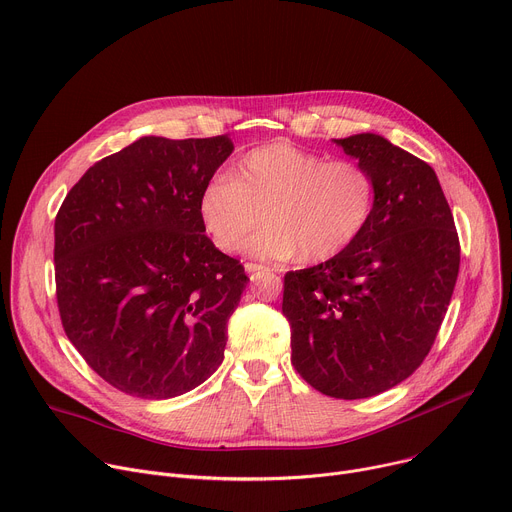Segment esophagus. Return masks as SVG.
<instances>
[{
    "label": "esophagus",
    "instance_id": "1",
    "mask_svg": "<svg viewBox=\"0 0 512 512\" xmlns=\"http://www.w3.org/2000/svg\"><path fill=\"white\" fill-rule=\"evenodd\" d=\"M245 269H247V273H249L251 280H257V277H261V275H265V273L273 271V269H269V267H265V265H259V263H247V265H245Z\"/></svg>",
    "mask_w": 512,
    "mask_h": 512
}]
</instances>
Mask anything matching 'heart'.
Segmentation results:
<instances>
[{
  "label": "heart",
  "instance_id": "b5f03b06",
  "mask_svg": "<svg viewBox=\"0 0 512 512\" xmlns=\"http://www.w3.org/2000/svg\"><path fill=\"white\" fill-rule=\"evenodd\" d=\"M378 204V181L353 159H324L288 141L243 155L228 177L210 179L200 216L214 243L269 261L302 255L306 263L345 253L365 232Z\"/></svg>",
  "mask_w": 512,
  "mask_h": 512
}]
</instances>
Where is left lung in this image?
<instances>
[{
	"label": "left lung",
	"mask_w": 512,
	"mask_h": 512,
	"mask_svg": "<svg viewBox=\"0 0 512 512\" xmlns=\"http://www.w3.org/2000/svg\"><path fill=\"white\" fill-rule=\"evenodd\" d=\"M374 173L378 204L341 255L284 275L292 365L318 392L357 400L429 355L459 271V237L431 165L380 134L335 141Z\"/></svg>",
	"instance_id": "8db88e82"
}]
</instances>
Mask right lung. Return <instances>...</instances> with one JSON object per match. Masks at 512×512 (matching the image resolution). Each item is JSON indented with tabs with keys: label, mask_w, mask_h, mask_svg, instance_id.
<instances>
[{
	"label": "right lung",
	"mask_w": 512,
	"mask_h": 512,
	"mask_svg": "<svg viewBox=\"0 0 512 512\" xmlns=\"http://www.w3.org/2000/svg\"><path fill=\"white\" fill-rule=\"evenodd\" d=\"M228 136H143L89 167L55 218L65 335L116 390L185 394L224 359L226 322L249 282L204 235L200 196Z\"/></svg>",
	"instance_id": "add662e5"
}]
</instances>
